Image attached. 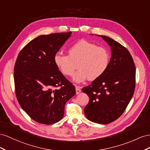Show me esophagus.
I'll return each instance as SVG.
<instances>
[{
  "label": "esophagus",
  "instance_id": "34e87169",
  "mask_svg": "<svg viewBox=\"0 0 150 150\" xmlns=\"http://www.w3.org/2000/svg\"><path fill=\"white\" fill-rule=\"evenodd\" d=\"M75 90H76V94H79L81 92L80 87L77 86V85H76V86H75Z\"/></svg>",
  "mask_w": 150,
  "mask_h": 150
}]
</instances>
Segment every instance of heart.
Segmentation results:
<instances>
[{
    "label": "heart",
    "mask_w": 150,
    "mask_h": 150,
    "mask_svg": "<svg viewBox=\"0 0 150 150\" xmlns=\"http://www.w3.org/2000/svg\"><path fill=\"white\" fill-rule=\"evenodd\" d=\"M68 55L57 53L54 62L62 74L67 76L74 75L76 68L79 69L74 76L76 83L88 79L96 80L104 75L109 66L110 56L108 51L93 42L82 40L71 45L68 50Z\"/></svg>",
    "instance_id": "heart-1"
}]
</instances>
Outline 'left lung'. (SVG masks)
Masks as SVG:
<instances>
[{"instance_id":"obj_1","label":"left lung","mask_w":150,"mask_h":150,"mask_svg":"<svg viewBox=\"0 0 150 150\" xmlns=\"http://www.w3.org/2000/svg\"><path fill=\"white\" fill-rule=\"evenodd\" d=\"M101 37L110 46L108 68L82 92L89 97L84 109L85 116L93 122L105 125L118 119L129 104L135 89L136 67L125 46L109 37Z\"/></svg>"}]
</instances>
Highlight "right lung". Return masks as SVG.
<instances>
[{
  "label": "right lung",
  "mask_w": 150,
  "mask_h": 150,
  "mask_svg": "<svg viewBox=\"0 0 150 150\" xmlns=\"http://www.w3.org/2000/svg\"><path fill=\"white\" fill-rule=\"evenodd\" d=\"M71 32L38 36L21 50L14 79L17 99L37 122L52 125L60 121L66 102L75 96L74 85L59 70L54 57Z\"/></svg>",
  "instance_id": "right-lung-1"
}]
</instances>
